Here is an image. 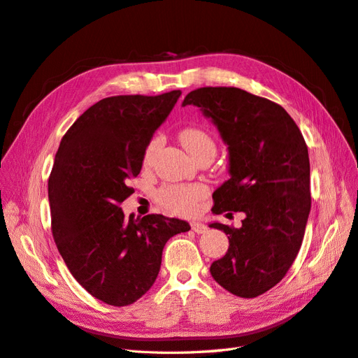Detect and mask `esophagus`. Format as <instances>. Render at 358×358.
Wrapping results in <instances>:
<instances>
[{"mask_svg": "<svg viewBox=\"0 0 358 358\" xmlns=\"http://www.w3.org/2000/svg\"><path fill=\"white\" fill-rule=\"evenodd\" d=\"M191 229L196 231L197 234H203V233H206L208 231V227H206L204 224H201V222H199V221H192L191 222Z\"/></svg>", "mask_w": 358, "mask_h": 358, "instance_id": "esophagus-1", "label": "esophagus"}]
</instances>
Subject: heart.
Segmentation results:
<instances>
[{
    "label": "heart",
    "mask_w": 358,
    "mask_h": 358,
    "mask_svg": "<svg viewBox=\"0 0 358 358\" xmlns=\"http://www.w3.org/2000/svg\"><path fill=\"white\" fill-rule=\"evenodd\" d=\"M180 142L185 146L188 152L194 157L199 158L203 154H213L216 150V145L213 137L201 128H185L180 131ZM162 143V138L159 136L154 137L148 143L143 155L145 166H149L152 162L155 154ZM208 196V188L200 183L196 185H180V183H167L162 185L155 192V200L159 206H162L166 210L176 213V215H191L197 210L200 200Z\"/></svg>",
    "instance_id": "b5f03b06"
}]
</instances>
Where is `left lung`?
Wrapping results in <instances>:
<instances>
[{"label":"left lung","instance_id":"8db88e82","mask_svg":"<svg viewBox=\"0 0 358 358\" xmlns=\"http://www.w3.org/2000/svg\"><path fill=\"white\" fill-rule=\"evenodd\" d=\"M200 107L229 146V175L213 192L212 212H243L229 251L210 275L231 294L252 299L273 288L294 262L310 212L308 146L284 107L239 88H200L182 106Z\"/></svg>","mask_w":358,"mask_h":358}]
</instances>
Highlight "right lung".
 Listing matches in <instances>:
<instances>
[{
  "label": "right lung",
  "instance_id": "right-lung-1",
  "mask_svg": "<svg viewBox=\"0 0 358 358\" xmlns=\"http://www.w3.org/2000/svg\"><path fill=\"white\" fill-rule=\"evenodd\" d=\"M180 94L103 99L70 127L55 155L49 178L53 239L74 279L107 305L142 297L155 282L167 241L191 229L162 215L125 218L119 208Z\"/></svg>",
  "mask_w": 358,
  "mask_h": 358
}]
</instances>
